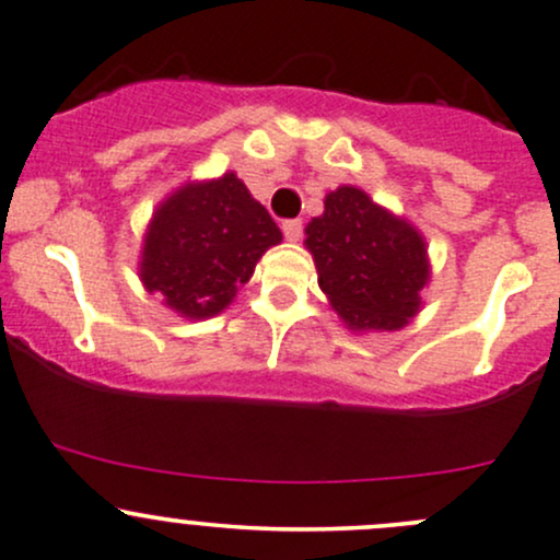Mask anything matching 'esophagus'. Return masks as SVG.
Returning a JSON list of instances; mask_svg holds the SVG:
<instances>
[{"label": "esophagus", "instance_id": "34e87169", "mask_svg": "<svg viewBox=\"0 0 560 560\" xmlns=\"http://www.w3.org/2000/svg\"><path fill=\"white\" fill-rule=\"evenodd\" d=\"M281 231H284L287 241H300V235H303V222L287 220V222H281Z\"/></svg>", "mask_w": 560, "mask_h": 560}]
</instances>
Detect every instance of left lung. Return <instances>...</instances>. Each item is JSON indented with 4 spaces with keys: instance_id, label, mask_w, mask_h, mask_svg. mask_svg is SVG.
Listing matches in <instances>:
<instances>
[{
    "instance_id": "left-lung-1",
    "label": "left lung",
    "mask_w": 560,
    "mask_h": 560,
    "mask_svg": "<svg viewBox=\"0 0 560 560\" xmlns=\"http://www.w3.org/2000/svg\"><path fill=\"white\" fill-rule=\"evenodd\" d=\"M319 287L351 332H394L421 311L432 265L419 228L354 185L325 196L305 225Z\"/></svg>"
}]
</instances>
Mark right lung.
<instances>
[{
	"label": "right lung",
	"mask_w": 560,
	"mask_h": 560,
	"mask_svg": "<svg viewBox=\"0 0 560 560\" xmlns=\"http://www.w3.org/2000/svg\"><path fill=\"white\" fill-rule=\"evenodd\" d=\"M276 244L281 231L235 172L187 182L152 211L139 279L182 319H211Z\"/></svg>",
	"instance_id": "obj_1"
}]
</instances>
